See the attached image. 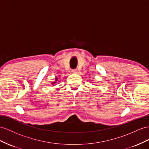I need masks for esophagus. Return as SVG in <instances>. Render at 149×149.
<instances>
[{"label":"esophagus","instance_id":"1","mask_svg":"<svg viewBox=\"0 0 149 149\" xmlns=\"http://www.w3.org/2000/svg\"><path fill=\"white\" fill-rule=\"evenodd\" d=\"M72 73H73V74H77V69L72 70Z\"/></svg>","mask_w":149,"mask_h":149}]
</instances>
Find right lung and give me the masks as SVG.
Here are the masks:
<instances>
[{
  "label": "right lung",
  "instance_id": "obj_1",
  "mask_svg": "<svg viewBox=\"0 0 149 149\" xmlns=\"http://www.w3.org/2000/svg\"><path fill=\"white\" fill-rule=\"evenodd\" d=\"M58 81V78L57 77H56L55 78V81H54V82H52V84H55L56 83V82Z\"/></svg>",
  "mask_w": 149,
  "mask_h": 149
}]
</instances>
